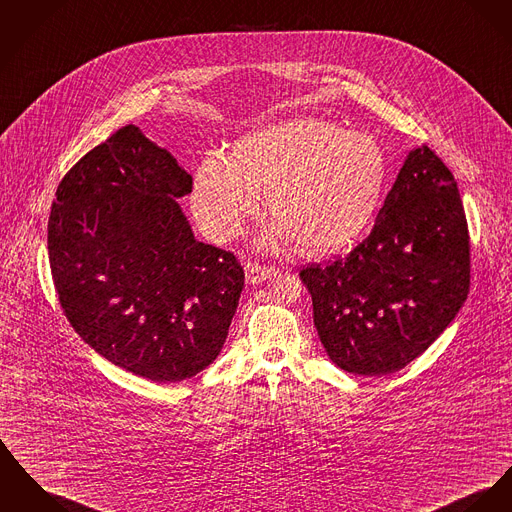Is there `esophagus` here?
<instances>
[{
	"instance_id": "obj_1",
	"label": "esophagus",
	"mask_w": 512,
	"mask_h": 512,
	"mask_svg": "<svg viewBox=\"0 0 512 512\" xmlns=\"http://www.w3.org/2000/svg\"><path fill=\"white\" fill-rule=\"evenodd\" d=\"M244 272H246V281L256 285V283H262V281L273 277L277 270L273 266H264V264H258V262H248L244 266Z\"/></svg>"
}]
</instances>
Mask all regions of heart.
Returning <instances> with one entry per match:
<instances>
[{"mask_svg":"<svg viewBox=\"0 0 512 512\" xmlns=\"http://www.w3.org/2000/svg\"><path fill=\"white\" fill-rule=\"evenodd\" d=\"M386 176L375 137L322 118H295L242 137L233 159L207 155L194 182V213L213 239L237 235L262 209L279 223L268 239L334 252L357 239L375 213Z\"/></svg>","mask_w":512,"mask_h":512,"instance_id":"1","label":"heart"}]
</instances>
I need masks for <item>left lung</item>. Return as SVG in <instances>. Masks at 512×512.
Returning <instances> with one entry per match:
<instances>
[{
	"label": "left lung",
	"mask_w": 512,
	"mask_h": 512,
	"mask_svg": "<svg viewBox=\"0 0 512 512\" xmlns=\"http://www.w3.org/2000/svg\"><path fill=\"white\" fill-rule=\"evenodd\" d=\"M301 279L330 359L347 373L404 369L470 291V235L456 180L427 145L409 151L371 235Z\"/></svg>",
	"instance_id": "obj_1"
}]
</instances>
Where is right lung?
Returning <instances> with one entry per match:
<instances>
[{
	"mask_svg": "<svg viewBox=\"0 0 512 512\" xmlns=\"http://www.w3.org/2000/svg\"><path fill=\"white\" fill-rule=\"evenodd\" d=\"M190 192L192 176L130 124L69 169L48 219L69 324L112 365L153 382L215 361L244 287L233 252L194 239L176 200Z\"/></svg>",
	"mask_w": 512,
	"mask_h": 512,
	"instance_id": "add662e5",
	"label": "right lung"
}]
</instances>
